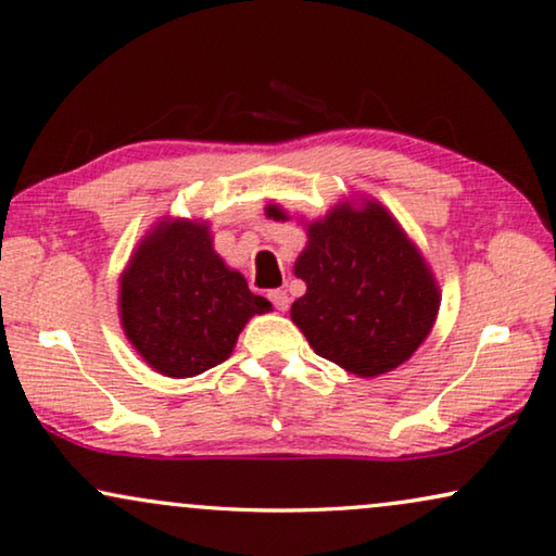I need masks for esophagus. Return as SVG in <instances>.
<instances>
[{
    "label": "esophagus",
    "mask_w": 556,
    "mask_h": 556,
    "mask_svg": "<svg viewBox=\"0 0 556 556\" xmlns=\"http://www.w3.org/2000/svg\"><path fill=\"white\" fill-rule=\"evenodd\" d=\"M269 299H271V304L277 306V311H287L289 308V294L287 291H281V289H275L269 294Z\"/></svg>",
    "instance_id": "obj_1"
}]
</instances>
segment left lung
I'll return each mask as SVG.
<instances>
[{
    "label": "left lung",
    "instance_id": "left-lung-1",
    "mask_svg": "<svg viewBox=\"0 0 556 556\" xmlns=\"http://www.w3.org/2000/svg\"><path fill=\"white\" fill-rule=\"evenodd\" d=\"M267 216L289 218L277 204ZM294 262L306 294L291 320L313 352L371 379L413 357L435 326L440 287L418 245L377 199H348L306 224Z\"/></svg>",
    "mask_w": 556,
    "mask_h": 556
}]
</instances>
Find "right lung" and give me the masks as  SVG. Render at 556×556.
Segmentation results:
<instances>
[{
  "label": "right lung",
  "mask_w": 556,
  "mask_h": 556,
  "mask_svg": "<svg viewBox=\"0 0 556 556\" xmlns=\"http://www.w3.org/2000/svg\"><path fill=\"white\" fill-rule=\"evenodd\" d=\"M271 311L214 250L208 220L160 218L118 279L126 338L157 375L187 379L220 365L252 316Z\"/></svg>",
  "instance_id": "right-lung-1"
}]
</instances>
